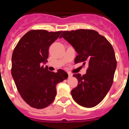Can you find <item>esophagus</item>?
I'll return each mask as SVG.
<instances>
[{
	"label": "esophagus",
	"mask_w": 129,
	"mask_h": 129,
	"mask_svg": "<svg viewBox=\"0 0 129 129\" xmlns=\"http://www.w3.org/2000/svg\"><path fill=\"white\" fill-rule=\"evenodd\" d=\"M68 76H69V78H70L73 76V74H71V73H68Z\"/></svg>",
	"instance_id": "obj_1"
}]
</instances>
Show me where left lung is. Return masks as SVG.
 Returning <instances> with one entry per match:
<instances>
[{"label":"left lung","instance_id":"1","mask_svg":"<svg viewBox=\"0 0 129 129\" xmlns=\"http://www.w3.org/2000/svg\"><path fill=\"white\" fill-rule=\"evenodd\" d=\"M78 53L74 62L88 66L86 73L74 74L78 86L71 90L73 99L85 108H93L104 99L113 82L116 60L113 48L93 30L63 31L60 36Z\"/></svg>","mask_w":129,"mask_h":129}]
</instances>
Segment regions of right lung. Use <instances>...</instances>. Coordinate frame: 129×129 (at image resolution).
<instances>
[{
	"mask_svg": "<svg viewBox=\"0 0 129 129\" xmlns=\"http://www.w3.org/2000/svg\"><path fill=\"white\" fill-rule=\"evenodd\" d=\"M62 31L44 30L28 31L16 46L12 55L11 74L23 99L36 109L51 104L56 95V85L67 79L62 69L57 73L48 71V50Z\"/></svg>",
	"mask_w": 129,
	"mask_h": 129,
	"instance_id": "right-lung-1",
	"label": "right lung"
}]
</instances>
